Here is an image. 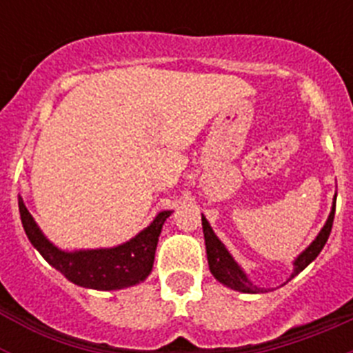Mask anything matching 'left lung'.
I'll list each match as a JSON object with an SVG mask.
<instances>
[{
    "label": "left lung",
    "mask_w": 353,
    "mask_h": 353,
    "mask_svg": "<svg viewBox=\"0 0 353 353\" xmlns=\"http://www.w3.org/2000/svg\"><path fill=\"white\" fill-rule=\"evenodd\" d=\"M334 212H336V196L332 199V207H330V214L327 217L325 224L320 230V233L316 235V239L311 242L304 251L299 254L295 260H293V272L292 276L288 277L293 279V277L301 274L302 270L314 260V258L320 254V251L325 245L327 239L330 235V230H332V221H334ZM201 226H203V235H205V248H207V258H208V269H210L212 276L217 279L219 283H223L228 288L236 290V292L242 293H263L267 292L265 288H258L256 285H252V281L248 277L245 270L240 267L235 261V258L232 256V252L228 251L226 245L219 240V236L215 235L214 230H212L210 223L207 221L203 214H201ZM286 281V283H288Z\"/></svg>",
    "instance_id": "1"
}]
</instances>
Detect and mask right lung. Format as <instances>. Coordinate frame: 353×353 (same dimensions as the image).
Here are the masks:
<instances>
[{"label":"right lung","mask_w":353,"mask_h":353,"mask_svg":"<svg viewBox=\"0 0 353 353\" xmlns=\"http://www.w3.org/2000/svg\"><path fill=\"white\" fill-rule=\"evenodd\" d=\"M19 212L23 228L31 245L37 249L51 267L63 274L68 281L88 290L113 292L139 285L150 276L154 267L155 249L162 224L173 210H162L154 221L130 240L114 248L76 249L65 251L43 235L33 215L19 196Z\"/></svg>","instance_id":"add662e5"}]
</instances>
